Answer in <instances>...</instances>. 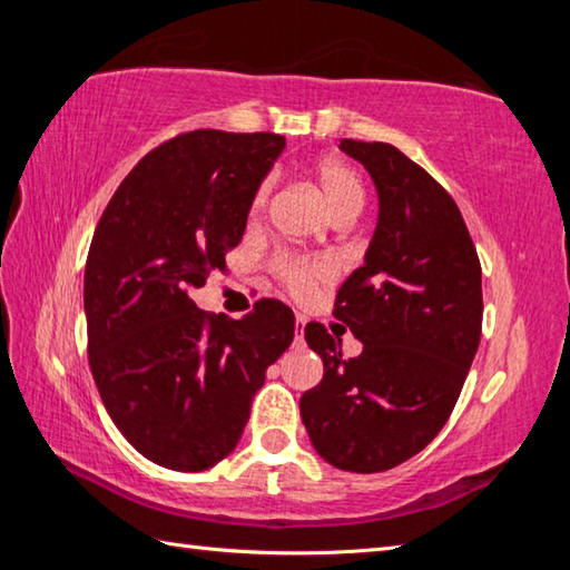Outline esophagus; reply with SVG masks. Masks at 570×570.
<instances>
[{"instance_id": "34e87169", "label": "esophagus", "mask_w": 570, "mask_h": 570, "mask_svg": "<svg viewBox=\"0 0 570 570\" xmlns=\"http://www.w3.org/2000/svg\"><path fill=\"white\" fill-rule=\"evenodd\" d=\"M304 330H306V320H304L302 314H298V316H296V324H294V332H296V342H298V344L304 342Z\"/></svg>"}]
</instances>
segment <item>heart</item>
Here are the masks:
<instances>
[{
	"label": "heart",
	"instance_id": "obj_1",
	"mask_svg": "<svg viewBox=\"0 0 570 570\" xmlns=\"http://www.w3.org/2000/svg\"><path fill=\"white\" fill-rule=\"evenodd\" d=\"M312 173L316 183H320V190L324 193L326 204H330L332 214L336 218H354L360 214V208L364 204L362 180L344 160L322 158L314 163ZM274 188H276V178L272 173L258 180L248 206L250 218H258L268 208ZM272 272L278 282H282L286 292H292L294 296H306L308 292H314L316 284L334 276V262L326 256L288 254L286 250V254H278L272 258Z\"/></svg>",
	"mask_w": 570,
	"mask_h": 570
}]
</instances>
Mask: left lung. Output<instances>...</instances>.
Returning a JSON list of instances; mask_svg holds the SVG:
<instances>
[{"label": "left lung", "mask_w": 570, "mask_h": 570, "mask_svg": "<svg viewBox=\"0 0 570 570\" xmlns=\"http://www.w3.org/2000/svg\"><path fill=\"white\" fill-rule=\"evenodd\" d=\"M340 148L380 193L366 262L334 302L364 350L344 360L340 334L306 324L324 377L298 407L330 465L382 472L428 448L455 407L480 344L482 272L458 204L428 170L390 142Z\"/></svg>", "instance_id": "left-lung-1"}]
</instances>
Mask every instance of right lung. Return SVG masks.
<instances>
[{
    "label": "right lung",
    "mask_w": 570,
    "mask_h": 570,
    "mask_svg": "<svg viewBox=\"0 0 570 570\" xmlns=\"http://www.w3.org/2000/svg\"><path fill=\"white\" fill-rule=\"evenodd\" d=\"M284 142L276 132H180L138 160L95 228L90 370L115 428L156 465L198 472L224 460L266 370L294 342V312L276 298L230 322L190 298L226 272Z\"/></svg>",
    "instance_id": "add662e5"
}]
</instances>
